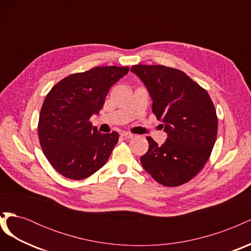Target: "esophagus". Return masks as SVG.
I'll return each instance as SVG.
<instances>
[{
  "label": "esophagus",
  "instance_id": "1",
  "mask_svg": "<svg viewBox=\"0 0 251 251\" xmlns=\"http://www.w3.org/2000/svg\"><path fill=\"white\" fill-rule=\"evenodd\" d=\"M121 136H123V137H125V138H126V139H131V138L134 137V135L131 134V133H128V132H123V133H121Z\"/></svg>",
  "mask_w": 251,
  "mask_h": 251
}]
</instances>
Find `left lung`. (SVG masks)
<instances>
[{"instance_id": "8db88e82", "label": "left lung", "mask_w": 251, "mask_h": 251, "mask_svg": "<svg viewBox=\"0 0 251 251\" xmlns=\"http://www.w3.org/2000/svg\"><path fill=\"white\" fill-rule=\"evenodd\" d=\"M137 75L151 98V111L162 121L168 138L162 146L151 137L140 161L165 186H178L198 174L215 146L218 118L208 93L191 77L164 66L136 65Z\"/></svg>"}]
</instances>
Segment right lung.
Listing matches in <instances>:
<instances>
[{"label":"right lung","instance_id":"obj_1","mask_svg":"<svg viewBox=\"0 0 251 251\" xmlns=\"http://www.w3.org/2000/svg\"><path fill=\"white\" fill-rule=\"evenodd\" d=\"M127 72V67H94L65 77L45 98L40 143L50 164L66 178L85 179L108 161L119 135L100 133L89 119L100 114L110 88Z\"/></svg>","mask_w":251,"mask_h":251}]
</instances>
